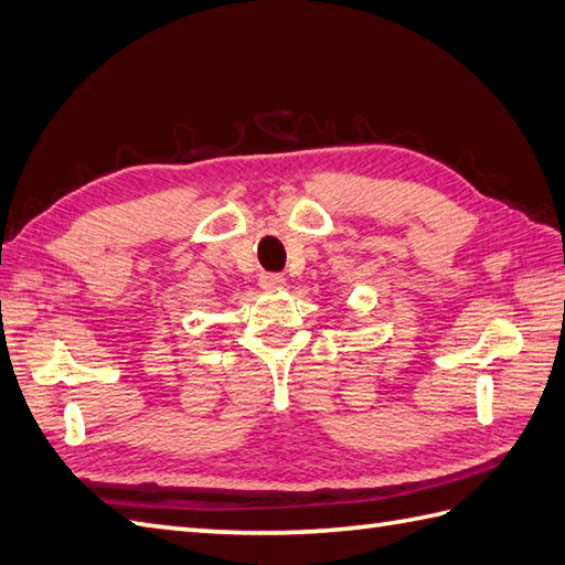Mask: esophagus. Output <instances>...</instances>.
Here are the masks:
<instances>
[{"mask_svg":"<svg viewBox=\"0 0 565 565\" xmlns=\"http://www.w3.org/2000/svg\"><path fill=\"white\" fill-rule=\"evenodd\" d=\"M258 285L264 287V290H268V292H275V290H282L285 278H282V275H278V273H264L258 278Z\"/></svg>","mask_w":565,"mask_h":565,"instance_id":"1","label":"esophagus"}]
</instances>
